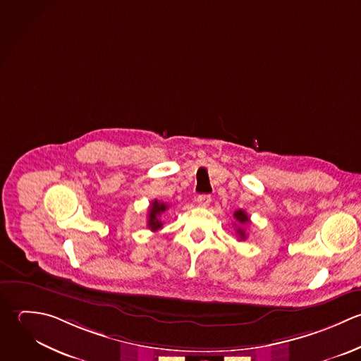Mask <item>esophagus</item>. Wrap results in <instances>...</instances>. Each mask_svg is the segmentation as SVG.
I'll list each match as a JSON object with an SVG mask.
<instances>
[{
	"mask_svg": "<svg viewBox=\"0 0 361 361\" xmlns=\"http://www.w3.org/2000/svg\"><path fill=\"white\" fill-rule=\"evenodd\" d=\"M211 201H212V198H211V195H208V194H202V195H198V197H197V204H198L200 207H202V208L208 207V205L211 204Z\"/></svg>",
	"mask_w": 361,
	"mask_h": 361,
	"instance_id": "1",
	"label": "esophagus"
}]
</instances>
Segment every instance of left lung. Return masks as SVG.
Listing matches in <instances>:
<instances>
[{
  "label": "left lung",
  "instance_id": "8db88e82",
  "mask_svg": "<svg viewBox=\"0 0 361 361\" xmlns=\"http://www.w3.org/2000/svg\"><path fill=\"white\" fill-rule=\"evenodd\" d=\"M233 216H235V219L238 221V224H240V225H246V224L250 222V218L247 216V214H246L243 209H238V211L233 214ZM236 233H238L239 238L243 239V240L247 238V235H246V232H245V229H243L242 226H239V228L236 229Z\"/></svg>",
  "mask_w": 361,
  "mask_h": 361
}]
</instances>
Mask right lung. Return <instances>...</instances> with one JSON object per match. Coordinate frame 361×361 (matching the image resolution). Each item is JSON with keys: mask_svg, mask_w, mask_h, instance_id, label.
I'll use <instances>...</instances> for the list:
<instances>
[{"mask_svg": "<svg viewBox=\"0 0 361 361\" xmlns=\"http://www.w3.org/2000/svg\"><path fill=\"white\" fill-rule=\"evenodd\" d=\"M166 209H167V204L160 202L157 200H154L152 202V205L149 207V215H147L149 216L147 218V226H149L150 231L156 232V231H159L163 226V224L160 221V215L163 212H166Z\"/></svg>", "mask_w": 361, "mask_h": 361, "instance_id": "1", "label": "right lung"}]
</instances>
